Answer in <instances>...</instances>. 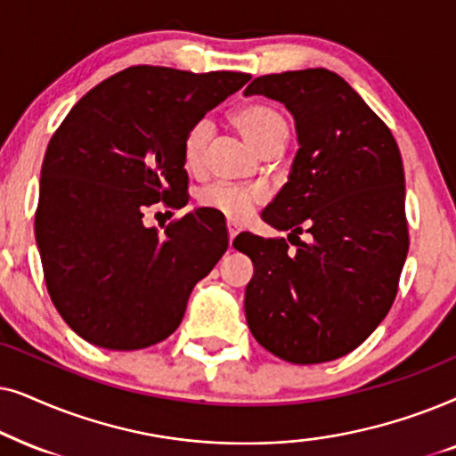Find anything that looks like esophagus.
I'll list each match as a JSON object with an SVG mask.
<instances>
[{"instance_id":"1","label":"esophagus","mask_w":456,"mask_h":456,"mask_svg":"<svg viewBox=\"0 0 456 456\" xmlns=\"http://www.w3.org/2000/svg\"><path fill=\"white\" fill-rule=\"evenodd\" d=\"M240 233V227L235 223H227V235H229V244H233L235 235Z\"/></svg>"}]
</instances>
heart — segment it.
Here are the masks:
<instances>
[{
	"label": "heart",
	"instance_id": "heart-1",
	"mask_svg": "<svg viewBox=\"0 0 456 456\" xmlns=\"http://www.w3.org/2000/svg\"><path fill=\"white\" fill-rule=\"evenodd\" d=\"M233 123L238 125L248 143L260 154L269 150L271 145L285 143V137H288V125H285L281 114L275 108L265 104H248L240 108L235 112ZM210 137L212 123L208 118H200L190 126L183 139V160L187 168H198L202 165ZM265 198L266 193L260 187L233 185L224 183V181L204 187L198 196L200 204L232 218V221H241V218L250 216L254 208L265 202Z\"/></svg>",
	"mask_w": 456,
	"mask_h": 456
}]
</instances>
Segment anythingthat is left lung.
Returning <instances> with one entry per match:
<instances>
[{
  "label": "left lung",
  "mask_w": 456,
  "mask_h": 456,
  "mask_svg": "<svg viewBox=\"0 0 456 456\" xmlns=\"http://www.w3.org/2000/svg\"><path fill=\"white\" fill-rule=\"evenodd\" d=\"M246 95L281 102L298 151L288 183L263 210L271 227L308 242L240 233L254 275L246 321L256 342L296 365L336 361L371 336L390 311L409 252L404 168L392 131L327 69L265 75ZM288 238V240H289Z\"/></svg>",
  "instance_id": "8db88e82"
}]
</instances>
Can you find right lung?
I'll list each match as a JSON object with an SVG mask.
<instances>
[{
    "label": "right lung",
    "instance_id": "obj_1",
    "mask_svg": "<svg viewBox=\"0 0 456 456\" xmlns=\"http://www.w3.org/2000/svg\"><path fill=\"white\" fill-rule=\"evenodd\" d=\"M248 81L131 66L85 94L53 133L35 238L53 306L89 344L142 350L167 339L227 250L215 210L187 212L165 235L145 227L143 212L183 202L187 131Z\"/></svg>",
    "mask_w": 456,
    "mask_h": 456
}]
</instances>
